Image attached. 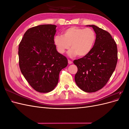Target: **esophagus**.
<instances>
[{
    "instance_id": "1",
    "label": "esophagus",
    "mask_w": 129,
    "mask_h": 129,
    "mask_svg": "<svg viewBox=\"0 0 129 129\" xmlns=\"http://www.w3.org/2000/svg\"><path fill=\"white\" fill-rule=\"evenodd\" d=\"M68 64H71L73 63V62H72V61H71V60H68Z\"/></svg>"
}]
</instances>
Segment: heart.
<instances>
[{
	"mask_svg": "<svg viewBox=\"0 0 129 129\" xmlns=\"http://www.w3.org/2000/svg\"><path fill=\"white\" fill-rule=\"evenodd\" d=\"M96 41V33L92 29L75 26L66 29L63 36L57 35L54 38V44L60 54H63L71 45L72 49L68 54L72 57L77 55L80 57L87 56L92 50Z\"/></svg>",
	"mask_w": 129,
	"mask_h": 129,
	"instance_id": "b5f03b06",
	"label": "heart"
}]
</instances>
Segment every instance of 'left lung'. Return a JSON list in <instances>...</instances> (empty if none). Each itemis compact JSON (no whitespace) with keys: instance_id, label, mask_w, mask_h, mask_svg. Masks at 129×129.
Listing matches in <instances>:
<instances>
[{"instance_id":"obj_1","label":"left lung","mask_w":129,"mask_h":129,"mask_svg":"<svg viewBox=\"0 0 129 129\" xmlns=\"http://www.w3.org/2000/svg\"><path fill=\"white\" fill-rule=\"evenodd\" d=\"M92 27L96 41L87 56L75 60L77 67L75 81L81 90L87 92H96L107 84L114 73L117 62V48L114 39L107 31L95 25Z\"/></svg>"}]
</instances>
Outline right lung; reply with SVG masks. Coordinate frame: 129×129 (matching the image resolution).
<instances>
[{
	"mask_svg": "<svg viewBox=\"0 0 129 129\" xmlns=\"http://www.w3.org/2000/svg\"><path fill=\"white\" fill-rule=\"evenodd\" d=\"M56 26L41 25L25 33L19 45V64L29 85L39 92L55 88L59 73L68 65L67 58L58 53L54 38Z\"/></svg>",
	"mask_w": 129,
	"mask_h": 129,
	"instance_id": "1",
	"label": "right lung"
}]
</instances>
